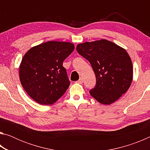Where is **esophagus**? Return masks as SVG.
<instances>
[{
	"instance_id": "esophagus-1",
	"label": "esophagus",
	"mask_w": 150,
	"mask_h": 150,
	"mask_svg": "<svg viewBox=\"0 0 150 150\" xmlns=\"http://www.w3.org/2000/svg\"><path fill=\"white\" fill-rule=\"evenodd\" d=\"M75 83H78V84H82V83H83V79L82 78H80L79 79L78 81H76Z\"/></svg>"
}]
</instances>
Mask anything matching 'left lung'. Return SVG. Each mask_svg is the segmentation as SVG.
Masks as SVG:
<instances>
[{
	"label": "left lung",
	"mask_w": 150,
	"mask_h": 150,
	"mask_svg": "<svg viewBox=\"0 0 150 150\" xmlns=\"http://www.w3.org/2000/svg\"><path fill=\"white\" fill-rule=\"evenodd\" d=\"M77 51L87 59L96 76L90 95L103 105L115 102L132 83V63L126 51L106 40L78 44Z\"/></svg>",
	"instance_id": "8db88e82"
}]
</instances>
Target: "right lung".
Returning a JSON list of instances; mask_svg holds the SVG:
<instances>
[{
    "instance_id": "obj_1",
    "label": "right lung",
    "mask_w": 150,
    "mask_h": 150,
    "mask_svg": "<svg viewBox=\"0 0 150 150\" xmlns=\"http://www.w3.org/2000/svg\"><path fill=\"white\" fill-rule=\"evenodd\" d=\"M74 45L50 41L32 47L20 65V80L30 97L42 105H50L64 95L70 85L63 62Z\"/></svg>"
}]
</instances>
